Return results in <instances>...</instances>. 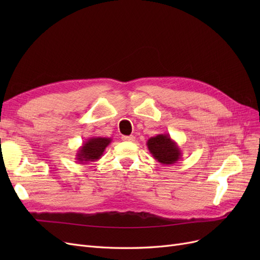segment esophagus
<instances>
[{"mask_svg": "<svg viewBox=\"0 0 260 260\" xmlns=\"http://www.w3.org/2000/svg\"><path fill=\"white\" fill-rule=\"evenodd\" d=\"M121 139H122L123 141H128V142H133V141L136 140V138L133 137V136H122Z\"/></svg>", "mask_w": 260, "mask_h": 260, "instance_id": "esophagus-1", "label": "esophagus"}]
</instances>
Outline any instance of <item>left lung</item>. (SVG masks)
<instances>
[{
  "label": "left lung",
  "instance_id": "8db88e82",
  "mask_svg": "<svg viewBox=\"0 0 260 260\" xmlns=\"http://www.w3.org/2000/svg\"><path fill=\"white\" fill-rule=\"evenodd\" d=\"M146 145L154 159L162 165H174L182 157L180 147L169 135H157L149 138Z\"/></svg>",
  "mask_w": 260,
  "mask_h": 260
}]
</instances>
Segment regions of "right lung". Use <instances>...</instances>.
Segmentation results:
<instances>
[{
    "label": "right lung",
    "mask_w": 260,
    "mask_h": 260,
    "mask_svg": "<svg viewBox=\"0 0 260 260\" xmlns=\"http://www.w3.org/2000/svg\"><path fill=\"white\" fill-rule=\"evenodd\" d=\"M112 139L111 138H104V137H92L89 138L82 143V145L78 148L76 154L77 162L79 164H86L91 161L99 160L106 147L111 144Z\"/></svg>",
    "instance_id": "1"
}]
</instances>
